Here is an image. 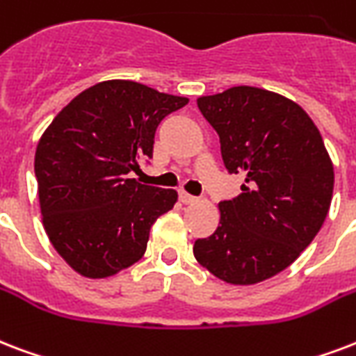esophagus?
I'll list each match as a JSON object with an SVG mask.
<instances>
[{
	"mask_svg": "<svg viewBox=\"0 0 356 356\" xmlns=\"http://www.w3.org/2000/svg\"><path fill=\"white\" fill-rule=\"evenodd\" d=\"M179 197H181V202H183V203H194V202H197L196 196H192V194H188V192H184V190H181V192H179Z\"/></svg>",
	"mask_w": 356,
	"mask_h": 356,
	"instance_id": "1",
	"label": "esophagus"
}]
</instances>
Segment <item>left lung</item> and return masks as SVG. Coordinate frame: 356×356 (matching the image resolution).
Masks as SVG:
<instances>
[{
    "instance_id": "1",
    "label": "left lung",
    "mask_w": 356,
    "mask_h": 356,
    "mask_svg": "<svg viewBox=\"0 0 356 356\" xmlns=\"http://www.w3.org/2000/svg\"><path fill=\"white\" fill-rule=\"evenodd\" d=\"M218 132L224 166L246 173L220 202V226L194 243L216 278L248 286L278 275L314 241L329 213L334 170L308 113L282 95L238 86L197 99Z\"/></svg>"
}]
</instances>
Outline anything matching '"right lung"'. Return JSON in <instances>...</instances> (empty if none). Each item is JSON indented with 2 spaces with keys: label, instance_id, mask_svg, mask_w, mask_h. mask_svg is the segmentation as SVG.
Segmentation results:
<instances>
[{
  "label": "right lung",
  "instance_id": "right-lung-1",
  "mask_svg": "<svg viewBox=\"0 0 356 356\" xmlns=\"http://www.w3.org/2000/svg\"><path fill=\"white\" fill-rule=\"evenodd\" d=\"M188 99L110 80L56 115L35 153L44 229L58 254L88 278H106L145 254L149 229L177 192L129 179L153 159L162 119Z\"/></svg>",
  "mask_w": 356,
  "mask_h": 356
}]
</instances>
